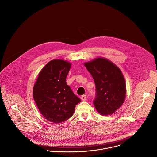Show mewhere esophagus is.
<instances>
[{
	"label": "esophagus",
	"mask_w": 157,
	"mask_h": 157,
	"mask_svg": "<svg viewBox=\"0 0 157 157\" xmlns=\"http://www.w3.org/2000/svg\"><path fill=\"white\" fill-rule=\"evenodd\" d=\"M80 98H81V100H83V101H85V100H86L87 97H86V95H82V96L80 97Z\"/></svg>",
	"instance_id": "obj_1"
}]
</instances>
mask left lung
<instances>
[{
    "label": "left lung",
    "mask_w": 157,
    "mask_h": 157,
    "mask_svg": "<svg viewBox=\"0 0 157 157\" xmlns=\"http://www.w3.org/2000/svg\"><path fill=\"white\" fill-rule=\"evenodd\" d=\"M84 65L95 82L96 110L103 115L112 114L121 107L126 97V83L121 70L111 61L100 57Z\"/></svg>",
    "instance_id": "1"
}]
</instances>
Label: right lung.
<instances>
[{
    "mask_svg": "<svg viewBox=\"0 0 157 157\" xmlns=\"http://www.w3.org/2000/svg\"><path fill=\"white\" fill-rule=\"evenodd\" d=\"M71 63L52 60L40 72L33 88V97L38 109L46 120L59 123L69 119L75 106L82 101L66 82Z\"/></svg>",
    "mask_w": 157,
    "mask_h": 157,
    "instance_id": "obj_1",
    "label": "right lung"
}]
</instances>
